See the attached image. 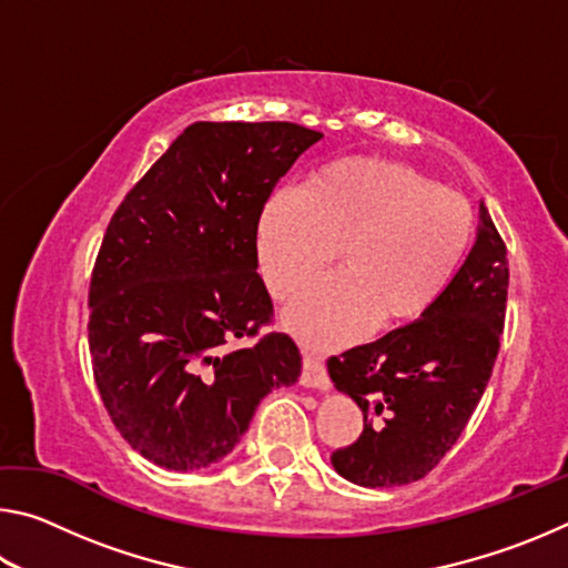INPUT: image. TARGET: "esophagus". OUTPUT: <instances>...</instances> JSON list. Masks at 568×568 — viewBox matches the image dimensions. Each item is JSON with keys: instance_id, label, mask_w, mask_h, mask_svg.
<instances>
[{"instance_id": "34e87169", "label": "esophagus", "mask_w": 568, "mask_h": 568, "mask_svg": "<svg viewBox=\"0 0 568 568\" xmlns=\"http://www.w3.org/2000/svg\"><path fill=\"white\" fill-rule=\"evenodd\" d=\"M301 383L305 388H315V390H328L331 381H328V371L321 358L305 353L303 355V373H301Z\"/></svg>"}]
</instances>
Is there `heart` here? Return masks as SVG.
Instances as JSON below:
<instances>
[{
    "label": "heart",
    "mask_w": 568,
    "mask_h": 568,
    "mask_svg": "<svg viewBox=\"0 0 568 568\" xmlns=\"http://www.w3.org/2000/svg\"><path fill=\"white\" fill-rule=\"evenodd\" d=\"M470 240L468 207L403 162L348 158L305 190H275L257 217V263L275 297L321 273L341 245V273L303 287L283 323L328 351L430 311Z\"/></svg>",
    "instance_id": "obj_1"
}]
</instances>
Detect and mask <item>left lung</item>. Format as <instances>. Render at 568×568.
<instances>
[{"label": "left lung", "instance_id": "1", "mask_svg": "<svg viewBox=\"0 0 568 568\" xmlns=\"http://www.w3.org/2000/svg\"><path fill=\"white\" fill-rule=\"evenodd\" d=\"M506 295V245L480 203L474 247L434 307L328 361L333 386L363 410L358 440L331 456L343 478L396 488L446 456L491 378Z\"/></svg>", "mask_w": 568, "mask_h": 568}]
</instances>
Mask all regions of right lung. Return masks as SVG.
<instances>
[{
  "instance_id": "right-lung-1",
  "label": "right lung",
  "mask_w": 568,
  "mask_h": 568,
  "mask_svg": "<svg viewBox=\"0 0 568 568\" xmlns=\"http://www.w3.org/2000/svg\"><path fill=\"white\" fill-rule=\"evenodd\" d=\"M321 138L293 122H195L112 215L90 283L94 383L152 464L182 474L217 464L267 393L301 376L285 333L227 343L271 321L257 217Z\"/></svg>"
}]
</instances>
